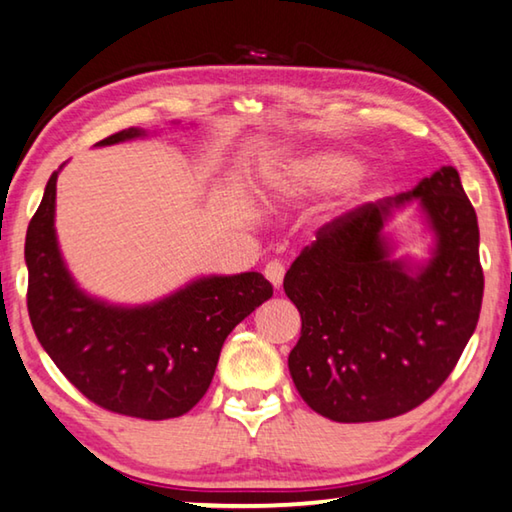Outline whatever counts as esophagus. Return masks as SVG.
Listing matches in <instances>:
<instances>
[{
  "mask_svg": "<svg viewBox=\"0 0 512 512\" xmlns=\"http://www.w3.org/2000/svg\"><path fill=\"white\" fill-rule=\"evenodd\" d=\"M283 274H286V267H283V263L270 261V263L265 265V276H267V281H270L274 288H281Z\"/></svg>",
  "mask_w": 512,
  "mask_h": 512,
  "instance_id": "esophagus-1",
  "label": "esophagus"
}]
</instances>
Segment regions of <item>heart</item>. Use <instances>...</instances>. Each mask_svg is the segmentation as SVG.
Returning a JSON list of instances; mask_svg holds the SVG:
<instances>
[{
    "label": "heart",
    "instance_id": "1",
    "mask_svg": "<svg viewBox=\"0 0 512 512\" xmlns=\"http://www.w3.org/2000/svg\"><path fill=\"white\" fill-rule=\"evenodd\" d=\"M358 172L360 161L356 156L345 152H315L281 167L270 183L281 195L301 199L347 186L358 177Z\"/></svg>",
    "mask_w": 512,
    "mask_h": 512
}]
</instances>
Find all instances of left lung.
Wrapping results in <instances>:
<instances>
[{"instance_id":"left-lung-1","label":"left lung","mask_w":512,"mask_h":512,"mask_svg":"<svg viewBox=\"0 0 512 512\" xmlns=\"http://www.w3.org/2000/svg\"><path fill=\"white\" fill-rule=\"evenodd\" d=\"M413 198L436 233L420 273L390 262L380 233ZM283 290L301 315L288 367L315 413L379 422L420 406L456 367L483 301L479 222L456 167L324 224L290 265Z\"/></svg>"}]
</instances>
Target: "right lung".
I'll return each mask as SVG.
<instances>
[{
    "mask_svg": "<svg viewBox=\"0 0 512 512\" xmlns=\"http://www.w3.org/2000/svg\"><path fill=\"white\" fill-rule=\"evenodd\" d=\"M145 136L124 129L97 145ZM54 172L24 242L27 308L40 345L65 379L99 408L138 420L179 417L206 395L222 345L272 297L258 272L204 276L149 306H111L77 288L54 231Z\"/></svg>",
    "mask_w": 512,
    "mask_h": 512,
    "instance_id": "right-lung-1",
    "label": "right lung"
}]
</instances>
